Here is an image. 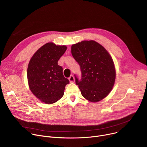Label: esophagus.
<instances>
[{
  "mask_svg": "<svg viewBox=\"0 0 147 147\" xmlns=\"http://www.w3.org/2000/svg\"><path fill=\"white\" fill-rule=\"evenodd\" d=\"M69 80L70 82H74V77L73 76H70V77L69 78Z\"/></svg>",
  "mask_w": 147,
  "mask_h": 147,
  "instance_id": "34e87169",
  "label": "esophagus"
}]
</instances>
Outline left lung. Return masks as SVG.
<instances>
[{"label":"left lung","mask_w":147,"mask_h":147,"mask_svg":"<svg viewBox=\"0 0 147 147\" xmlns=\"http://www.w3.org/2000/svg\"><path fill=\"white\" fill-rule=\"evenodd\" d=\"M73 57L80 65L81 77L75 74L82 95L93 102L105 98L113 87L116 71L109 53L94 40H84L71 46Z\"/></svg>","instance_id":"8db88e82"}]
</instances>
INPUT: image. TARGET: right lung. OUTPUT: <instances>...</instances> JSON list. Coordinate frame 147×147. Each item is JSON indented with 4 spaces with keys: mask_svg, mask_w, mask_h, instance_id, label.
<instances>
[{
    "mask_svg": "<svg viewBox=\"0 0 147 147\" xmlns=\"http://www.w3.org/2000/svg\"><path fill=\"white\" fill-rule=\"evenodd\" d=\"M67 47L49 42L40 47L31 57L27 69L30 89L34 95L45 103L51 104L64 94L69 80L63 74L57 61Z\"/></svg>",
    "mask_w": 147,
    "mask_h": 147,
    "instance_id": "add662e5",
    "label": "right lung"
}]
</instances>
